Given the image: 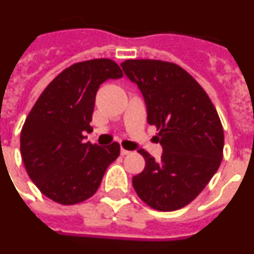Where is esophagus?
I'll list each match as a JSON object with an SVG mask.
<instances>
[{
  "instance_id": "obj_1",
  "label": "esophagus",
  "mask_w": 254,
  "mask_h": 254,
  "mask_svg": "<svg viewBox=\"0 0 254 254\" xmlns=\"http://www.w3.org/2000/svg\"><path fill=\"white\" fill-rule=\"evenodd\" d=\"M120 153H121V156H127V155H129V153H130V151L125 150V148H121Z\"/></svg>"
}]
</instances>
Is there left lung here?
<instances>
[{"instance_id": "8db88e82", "label": "left lung", "mask_w": 254, "mask_h": 254, "mask_svg": "<svg viewBox=\"0 0 254 254\" xmlns=\"http://www.w3.org/2000/svg\"><path fill=\"white\" fill-rule=\"evenodd\" d=\"M124 72L142 91L147 121L163 146L159 163L144 150L146 167L133 177L139 199L160 212L186 206L218 170L223 157V127L214 104L195 78L176 63L127 59Z\"/></svg>"}]
</instances>
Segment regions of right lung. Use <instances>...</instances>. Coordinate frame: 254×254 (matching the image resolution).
I'll list each match as a JSON object with an SVG mask.
<instances>
[{"instance_id":"right-lung-1","label":"right lung","mask_w":254,"mask_h":254,"mask_svg":"<svg viewBox=\"0 0 254 254\" xmlns=\"http://www.w3.org/2000/svg\"><path fill=\"white\" fill-rule=\"evenodd\" d=\"M124 73L116 62L99 58L74 63L51 81L32 107L20 133V153L29 178L62 205L82 203L99 189L120 144L84 143L90 133L95 94L108 78Z\"/></svg>"}]
</instances>
